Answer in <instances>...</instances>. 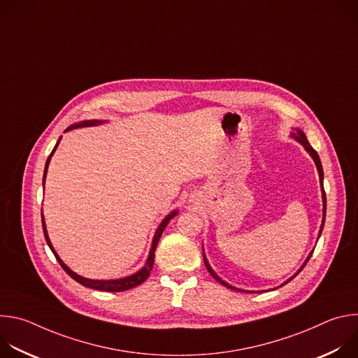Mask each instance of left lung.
<instances>
[{"instance_id":"8db88e82","label":"left lung","mask_w":358,"mask_h":358,"mask_svg":"<svg viewBox=\"0 0 358 358\" xmlns=\"http://www.w3.org/2000/svg\"><path fill=\"white\" fill-rule=\"evenodd\" d=\"M290 137L293 138V140H296L297 143H300L303 147H304V150L309 152V156L313 159V162H315V164H316V169H317V173H319V181H320V191H322V202H323V218H322V225H320V229H319V235H317V241H319V238H320V235H322V232H323V227H324V221H326V192H324V187H323V178H324V173H323V167H322V162H320V157H319V155H317V151L310 145V143H309V140H308V137H306V134H304V131L303 130H300V129H297V127H294V131H292L290 133ZM313 250H315V248L310 250V253L308 255V258H306V261L303 262V265L297 269V272L292 276V278H289L287 280H285L282 285H279L278 287H280V286H283V285H286L287 282H290L293 278H296L297 275H299V272L306 266V264L309 262V259H310V257H312V253H313ZM202 258H203V264H206V266H207V269H208V272L211 273V276L217 280V282H220L221 285H224L225 287H228V289H232V290H238V292H246V293H252V292H255V293H259V292H268V290H243V289H239V287H235V286H232V285H229L228 282H225L224 279H221L218 275H217V272L213 269V266L210 265V262H208V259H207V257H206V252H203V245H202ZM278 287H273L272 290H275V289H278Z\"/></svg>"}]
</instances>
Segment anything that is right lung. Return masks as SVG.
Listing matches in <instances>:
<instances>
[{
	"label": "right lung",
	"instance_id": "obj_1",
	"mask_svg": "<svg viewBox=\"0 0 358 358\" xmlns=\"http://www.w3.org/2000/svg\"><path fill=\"white\" fill-rule=\"evenodd\" d=\"M103 123H108V120H82V122H78V123H73L71 124L66 130V131H71V130H75V129H80V127H93V126H100ZM62 140V136L58 138L52 152H50L46 163H45V170H43V178H42V185L45 187V180H46V173H48V167H49V163H50V159H52L55 150L58 148L59 143ZM178 214V210H174L171 211L169 215H166L163 218V221L160 222V225L157 227L156 232H155V236H152V241H151V248H150V252H148V257H147V261L144 264V266H141L137 272L129 275V276H123V278H117V279H89V278H85V276H80L78 275L76 272H73L61 258L59 255L57 253L52 242H50L49 239V235H48V229H46V224H45V218H43V213L41 214L42 217V228H43V235H45V239H46V243L48 246L50 248V250H52V253L55 255L57 261L59 262V265L64 268V271L72 278L75 279L76 282H79L80 285L86 286V287H90V289H96V290H103V292H124V290H129L131 287H136L138 285H141L148 276H150V272L152 269V265H155V253H156V248H157V243L163 235V231L166 229V227L169 225V222Z\"/></svg>",
	"mask_w": 358,
	"mask_h": 358
}]
</instances>
